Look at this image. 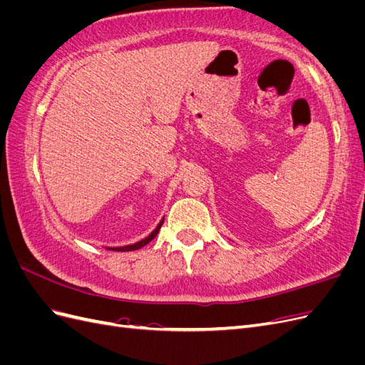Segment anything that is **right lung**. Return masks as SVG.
Returning a JSON list of instances; mask_svg holds the SVG:
<instances>
[{"label": "right lung", "mask_w": 365, "mask_h": 365, "mask_svg": "<svg viewBox=\"0 0 365 365\" xmlns=\"http://www.w3.org/2000/svg\"><path fill=\"white\" fill-rule=\"evenodd\" d=\"M163 222H164V219L161 220V222L158 224V227L152 231V233L146 237V239H143V240H140V242H137V244H134V245H126V247H118V248H108V250H113V251H134V250H140L141 247H145V245H148L149 242L155 237L157 235H158V231H160V228H161V225H163Z\"/></svg>", "instance_id": "1"}]
</instances>
